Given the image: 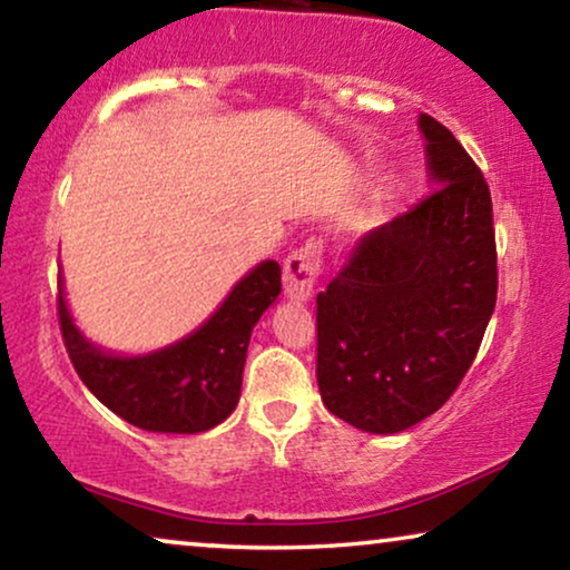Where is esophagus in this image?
<instances>
[{"label":"esophagus","mask_w":570,"mask_h":570,"mask_svg":"<svg viewBox=\"0 0 570 570\" xmlns=\"http://www.w3.org/2000/svg\"><path fill=\"white\" fill-rule=\"evenodd\" d=\"M320 274H323V258H320L317 243H304L288 255L284 263V292L288 299L307 302L312 296Z\"/></svg>","instance_id":"esophagus-1"}]
</instances>
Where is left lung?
<instances>
[{
    "label": "left lung",
    "mask_w": 570,
    "mask_h": 570,
    "mask_svg": "<svg viewBox=\"0 0 570 570\" xmlns=\"http://www.w3.org/2000/svg\"><path fill=\"white\" fill-rule=\"evenodd\" d=\"M434 190L358 239L317 294V387L333 415L397 434L439 411L495 307L491 190L454 134L423 114Z\"/></svg>",
    "instance_id": "obj_1"
}]
</instances>
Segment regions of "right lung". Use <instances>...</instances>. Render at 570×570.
<instances>
[{"label":"right lung","mask_w":570,"mask_h":570,"mask_svg":"<svg viewBox=\"0 0 570 570\" xmlns=\"http://www.w3.org/2000/svg\"><path fill=\"white\" fill-rule=\"evenodd\" d=\"M278 294L282 268L276 261L261 263L188 338L124 358L85 341L59 288L61 338L79 380L124 421L159 434H198L235 411L250 333Z\"/></svg>","instance_id":"obj_1"}]
</instances>
